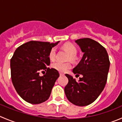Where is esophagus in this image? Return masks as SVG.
<instances>
[{"mask_svg": "<svg viewBox=\"0 0 122 122\" xmlns=\"http://www.w3.org/2000/svg\"><path fill=\"white\" fill-rule=\"evenodd\" d=\"M60 75L61 76H64V74H63V73H60Z\"/></svg>", "mask_w": 122, "mask_h": 122, "instance_id": "esophagus-1", "label": "esophagus"}]
</instances>
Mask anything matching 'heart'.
<instances>
[{
	"label": "heart",
	"instance_id": "heart-1",
	"mask_svg": "<svg viewBox=\"0 0 122 122\" xmlns=\"http://www.w3.org/2000/svg\"><path fill=\"white\" fill-rule=\"evenodd\" d=\"M63 48L66 51V52L69 54V58L71 60H74L75 56L77 52V50L75 46H74L71 43H66L63 46ZM55 57H56V49L53 48L49 52V58L51 60H54ZM51 67L54 69L58 71L61 72V73H65L69 69H70L71 67V64L70 62H62L59 61H56L52 63Z\"/></svg>",
	"mask_w": 122,
	"mask_h": 122
}]
</instances>
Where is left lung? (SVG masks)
<instances>
[{
  "mask_svg": "<svg viewBox=\"0 0 122 122\" xmlns=\"http://www.w3.org/2000/svg\"><path fill=\"white\" fill-rule=\"evenodd\" d=\"M75 42L84 54L73 72L83 76L77 81L71 76L66 74L68 83L64 91L70 102L76 106H86L94 102L103 91L107 82L110 60L104 47L94 40L83 38Z\"/></svg>",
  "mask_w": 122,
  "mask_h": 122,
  "instance_id": "1",
  "label": "left lung"
}]
</instances>
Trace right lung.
Segmentation results:
<instances>
[{"label": "right lung", "instance_id": "obj_1", "mask_svg": "<svg viewBox=\"0 0 122 122\" xmlns=\"http://www.w3.org/2000/svg\"><path fill=\"white\" fill-rule=\"evenodd\" d=\"M58 43L30 41L19 46L10 59L13 85L18 95L27 102L38 104L50 97L60 74L56 70L48 67L51 62L49 54ZM42 70L47 72L41 76L39 73Z\"/></svg>", "mask_w": 122, "mask_h": 122}]
</instances>
